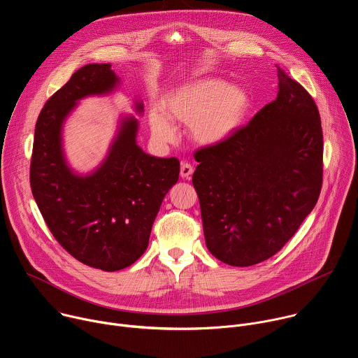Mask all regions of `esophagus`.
<instances>
[{
    "mask_svg": "<svg viewBox=\"0 0 358 358\" xmlns=\"http://www.w3.org/2000/svg\"><path fill=\"white\" fill-rule=\"evenodd\" d=\"M192 173H194V167H192L188 162H182V163H181V171H180L181 177H182L184 180H189L191 176H192Z\"/></svg>",
    "mask_w": 358,
    "mask_h": 358,
    "instance_id": "34e87169",
    "label": "esophagus"
}]
</instances>
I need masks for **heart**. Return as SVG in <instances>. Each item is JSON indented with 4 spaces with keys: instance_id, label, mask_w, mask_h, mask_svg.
<instances>
[{
    "instance_id": "heart-1",
    "label": "heart",
    "mask_w": 358,
    "mask_h": 358,
    "mask_svg": "<svg viewBox=\"0 0 358 358\" xmlns=\"http://www.w3.org/2000/svg\"><path fill=\"white\" fill-rule=\"evenodd\" d=\"M250 95L241 85H229L217 77L184 83L162 101L163 112L152 109L149 122L160 142H171L176 129L171 121L189 125V134L201 146H217L229 141L243 125L250 109Z\"/></svg>"
}]
</instances>
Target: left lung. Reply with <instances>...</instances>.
I'll return each mask as SVG.
<instances>
[{
	"mask_svg": "<svg viewBox=\"0 0 358 358\" xmlns=\"http://www.w3.org/2000/svg\"><path fill=\"white\" fill-rule=\"evenodd\" d=\"M278 95L229 141L195 153L192 184L208 250L249 267L277 252L315 208L322 188L317 106L278 67Z\"/></svg>",
	"mask_w": 358,
	"mask_h": 358,
	"instance_id": "obj_1",
	"label": "left lung"
}]
</instances>
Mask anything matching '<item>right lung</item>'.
Masks as SVG:
<instances>
[{"label":"right lung","instance_id":"add662e5","mask_svg":"<svg viewBox=\"0 0 358 358\" xmlns=\"http://www.w3.org/2000/svg\"><path fill=\"white\" fill-rule=\"evenodd\" d=\"M121 85L109 63H91L45 103L35 128L31 187L56 241L78 262L103 271L134 264L148 249L153 222L170 188L178 181L180 162L143 152L139 121L119 115L115 135L101 163L78 173L67 162L63 131L67 117L88 96H105ZM138 115L143 102L132 103Z\"/></svg>","mask_w":358,"mask_h":358}]
</instances>
